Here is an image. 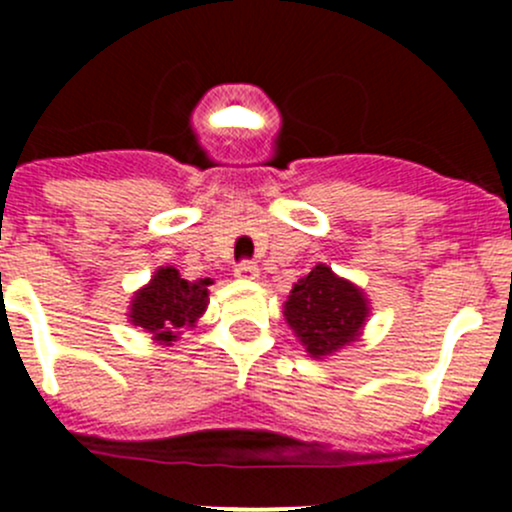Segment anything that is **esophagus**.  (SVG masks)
I'll use <instances>...</instances> for the list:
<instances>
[{
    "instance_id": "34e87169",
    "label": "esophagus",
    "mask_w": 512,
    "mask_h": 512,
    "mask_svg": "<svg viewBox=\"0 0 512 512\" xmlns=\"http://www.w3.org/2000/svg\"><path fill=\"white\" fill-rule=\"evenodd\" d=\"M235 275L242 277V280H257L260 270H257V265L252 260H242L235 265Z\"/></svg>"
}]
</instances>
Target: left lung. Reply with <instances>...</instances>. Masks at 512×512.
I'll return each mask as SVG.
<instances>
[{"mask_svg":"<svg viewBox=\"0 0 512 512\" xmlns=\"http://www.w3.org/2000/svg\"><path fill=\"white\" fill-rule=\"evenodd\" d=\"M369 307L352 282L317 265L285 302V319L312 356H327L359 337Z\"/></svg>","mask_w":512,"mask_h":512,"instance_id":"left-lung-1","label":"left lung"}]
</instances>
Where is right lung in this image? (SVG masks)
I'll list each match as a JSON object with an SVG mask.
<instances>
[{"label": "right lung", "mask_w": 512, "mask_h": 512, "mask_svg": "<svg viewBox=\"0 0 512 512\" xmlns=\"http://www.w3.org/2000/svg\"><path fill=\"white\" fill-rule=\"evenodd\" d=\"M210 280L188 282L175 267H160L151 285L133 297L131 322L158 342H175L180 327H190L208 307Z\"/></svg>", "instance_id": "add662e5"}]
</instances>
